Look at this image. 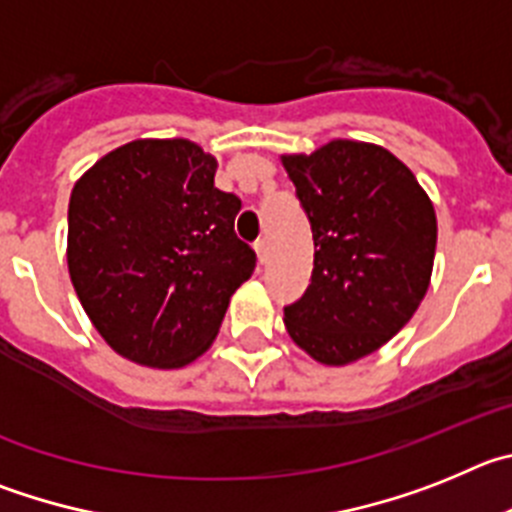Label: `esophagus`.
Here are the masks:
<instances>
[{
  "mask_svg": "<svg viewBox=\"0 0 512 512\" xmlns=\"http://www.w3.org/2000/svg\"><path fill=\"white\" fill-rule=\"evenodd\" d=\"M255 252H257V260L262 262V265H265L267 262V239L265 237H260L255 242Z\"/></svg>",
  "mask_w": 512,
  "mask_h": 512,
  "instance_id": "esophagus-1",
  "label": "esophagus"
}]
</instances>
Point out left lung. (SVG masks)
I'll use <instances>...</instances> for the list:
<instances>
[{
	"instance_id": "obj_1",
	"label": "left lung",
	"mask_w": 512,
	"mask_h": 512,
	"mask_svg": "<svg viewBox=\"0 0 512 512\" xmlns=\"http://www.w3.org/2000/svg\"><path fill=\"white\" fill-rule=\"evenodd\" d=\"M313 232L311 285L285 306L290 339L321 365H349L398 334L428 290L434 204L385 147L331 140L283 155Z\"/></svg>"
}]
</instances>
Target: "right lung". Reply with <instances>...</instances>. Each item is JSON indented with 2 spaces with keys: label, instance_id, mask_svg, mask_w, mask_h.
Masks as SVG:
<instances>
[{
  "label": "right lung",
  "instance_id": "add662e5",
  "mask_svg": "<svg viewBox=\"0 0 512 512\" xmlns=\"http://www.w3.org/2000/svg\"><path fill=\"white\" fill-rule=\"evenodd\" d=\"M214 173L196 142L135 140L73 186L71 283L104 342L137 365L201 357L255 270V250L234 234L242 201Z\"/></svg>",
  "mask_w": 512,
  "mask_h": 512
}]
</instances>
